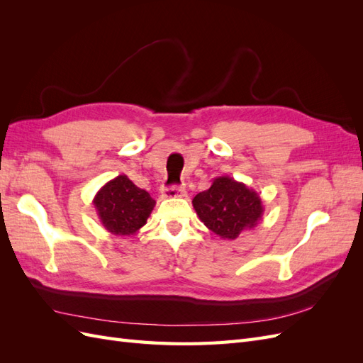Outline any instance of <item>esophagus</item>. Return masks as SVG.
Instances as JSON below:
<instances>
[{
  "mask_svg": "<svg viewBox=\"0 0 363 363\" xmlns=\"http://www.w3.org/2000/svg\"><path fill=\"white\" fill-rule=\"evenodd\" d=\"M186 191L183 186H169V188L162 189L163 199H179V196H184Z\"/></svg>",
  "mask_w": 363,
  "mask_h": 363,
  "instance_id": "34e87169",
  "label": "esophagus"
}]
</instances>
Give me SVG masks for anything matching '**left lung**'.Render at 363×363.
<instances>
[{
	"mask_svg": "<svg viewBox=\"0 0 363 363\" xmlns=\"http://www.w3.org/2000/svg\"><path fill=\"white\" fill-rule=\"evenodd\" d=\"M192 204L201 223L223 239H236L255 228L265 211L256 191L228 175L213 179L211 188L195 195Z\"/></svg>",
	"mask_w": 363,
	"mask_h": 363,
	"instance_id": "left-lung-1",
	"label": "left lung"
}]
</instances>
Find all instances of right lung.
<instances>
[{
    "instance_id": "obj_1",
    "label": "right lung",
    "mask_w": 363,
    "mask_h": 363,
    "mask_svg": "<svg viewBox=\"0 0 363 363\" xmlns=\"http://www.w3.org/2000/svg\"><path fill=\"white\" fill-rule=\"evenodd\" d=\"M98 218L107 232L116 236L136 235L147 224L156 201L125 174L107 182L94 199Z\"/></svg>"
}]
</instances>
